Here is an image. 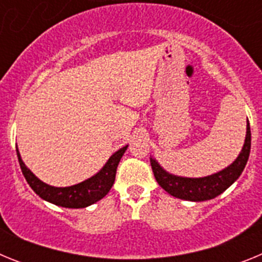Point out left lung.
I'll return each mask as SVG.
<instances>
[{"instance_id": "1", "label": "left lung", "mask_w": 262, "mask_h": 262, "mask_svg": "<svg viewBox=\"0 0 262 262\" xmlns=\"http://www.w3.org/2000/svg\"><path fill=\"white\" fill-rule=\"evenodd\" d=\"M251 152V127L247 120V134H245L244 145L239 156L235 161L216 173L206 177H182L169 173L160 165L155 157H151V166L154 170L157 184L163 187L166 193L180 198V200L191 201V202H203L221 195L233 182L240 177L248 161Z\"/></svg>"}]
</instances>
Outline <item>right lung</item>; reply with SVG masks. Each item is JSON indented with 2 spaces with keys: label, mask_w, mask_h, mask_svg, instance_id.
Masks as SVG:
<instances>
[{
  "label": "right lung",
  "mask_w": 262,
  "mask_h": 262,
  "mask_svg": "<svg viewBox=\"0 0 262 262\" xmlns=\"http://www.w3.org/2000/svg\"><path fill=\"white\" fill-rule=\"evenodd\" d=\"M127 147L128 145H124L123 148H120L115 154L111 155L110 159L101 168V170L97 172L94 176H92L85 181L80 182V184L66 187L52 186V185H48L41 181V180H39L27 168L26 164L23 163L19 151H18V147L17 156L27 184L30 185L32 190L40 196L41 200L60 206V207H67V209H84V207H88V206L98 202L99 200H102L103 196L110 191L111 186L114 185L115 181L118 164H119L120 159L126 152Z\"/></svg>",
  "instance_id": "add662e5"
}]
</instances>
